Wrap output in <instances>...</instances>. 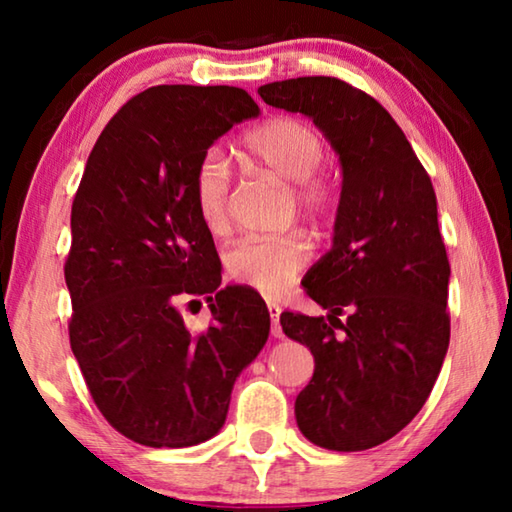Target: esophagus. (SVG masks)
I'll use <instances>...</instances> for the list:
<instances>
[{
    "mask_svg": "<svg viewBox=\"0 0 512 512\" xmlns=\"http://www.w3.org/2000/svg\"><path fill=\"white\" fill-rule=\"evenodd\" d=\"M280 307L277 305H268V316H271V334L275 339H282V327H280Z\"/></svg>",
    "mask_w": 512,
    "mask_h": 512,
    "instance_id": "esophagus-1",
    "label": "esophagus"
}]
</instances>
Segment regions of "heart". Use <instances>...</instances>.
<instances>
[{
  "label": "heart",
  "mask_w": 512,
  "mask_h": 512,
  "mask_svg": "<svg viewBox=\"0 0 512 512\" xmlns=\"http://www.w3.org/2000/svg\"><path fill=\"white\" fill-rule=\"evenodd\" d=\"M244 155L250 164L284 185H293V201L302 212L320 219L334 207V192L318 167L325 158V144L314 128L291 117H273L244 135ZM194 205L212 235L230 228L232 180L223 153L210 149L194 169ZM311 246L305 237L284 235L277 239L241 241L225 255V271L230 280L280 298L291 282L305 271Z\"/></svg>",
  "instance_id": "heart-1"
}]
</instances>
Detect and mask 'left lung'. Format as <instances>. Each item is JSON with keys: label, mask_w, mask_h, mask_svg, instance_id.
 <instances>
[{"label": "left lung", "mask_w": 512, "mask_h": 512, "mask_svg": "<svg viewBox=\"0 0 512 512\" xmlns=\"http://www.w3.org/2000/svg\"><path fill=\"white\" fill-rule=\"evenodd\" d=\"M257 92L268 106L314 119L339 155L332 248L302 280L327 316L284 311L280 325L316 363L296 397L302 436L334 452H363L418 415L447 354L449 262L436 194L402 128L366 92L332 76Z\"/></svg>", "instance_id": "obj_1"}]
</instances>
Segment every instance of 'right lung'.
<instances>
[{"label": "right lung", "mask_w": 512, "mask_h": 512, "mask_svg": "<svg viewBox=\"0 0 512 512\" xmlns=\"http://www.w3.org/2000/svg\"><path fill=\"white\" fill-rule=\"evenodd\" d=\"M257 115L232 85H155L110 119L85 164L65 262L69 343L103 418L140 445L216 436L232 386L268 341L266 305L244 287L221 289L192 194L203 153ZM187 295L208 300L205 333L184 325Z\"/></svg>", "instance_id": "right-lung-1"}]
</instances>
